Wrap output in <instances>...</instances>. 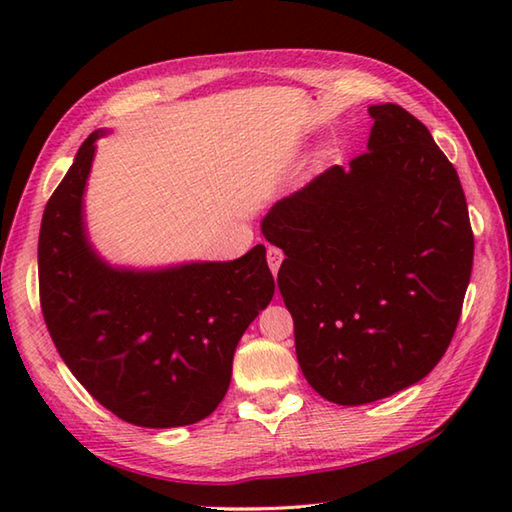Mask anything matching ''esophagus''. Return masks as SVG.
<instances>
[{"mask_svg": "<svg viewBox=\"0 0 512 512\" xmlns=\"http://www.w3.org/2000/svg\"><path fill=\"white\" fill-rule=\"evenodd\" d=\"M281 262H284V253H281V248L268 246V266H270V270H273V275L279 273Z\"/></svg>", "mask_w": 512, "mask_h": 512, "instance_id": "1", "label": "esophagus"}]
</instances>
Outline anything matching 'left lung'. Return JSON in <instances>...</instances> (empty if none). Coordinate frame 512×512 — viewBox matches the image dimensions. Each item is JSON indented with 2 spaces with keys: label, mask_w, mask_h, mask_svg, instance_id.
Returning <instances> with one entry per match:
<instances>
[{
  "label": "left lung",
  "mask_w": 512,
  "mask_h": 512,
  "mask_svg": "<svg viewBox=\"0 0 512 512\" xmlns=\"http://www.w3.org/2000/svg\"><path fill=\"white\" fill-rule=\"evenodd\" d=\"M365 154L268 211L277 286L310 387L367 405L418 383L447 352L473 268L458 171L400 105L369 107Z\"/></svg>",
  "instance_id": "1"
}]
</instances>
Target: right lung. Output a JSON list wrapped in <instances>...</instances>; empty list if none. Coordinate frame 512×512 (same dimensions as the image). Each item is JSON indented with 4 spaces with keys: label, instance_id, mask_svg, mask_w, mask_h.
<instances>
[{
    "label": "right lung",
    "instance_id": "obj_1",
    "mask_svg": "<svg viewBox=\"0 0 512 512\" xmlns=\"http://www.w3.org/2000/svg\"><path fill=\"white\" fill-rule=\"evenodd\" d=\"M99 136L85 138L43 211V319L63 363L114 416L147 429L184 427L220 405L235 347L275 295L266 248L151 273L101 262L81 217Z\"/></svg>",
    "mask_w": 512,
    "mask_h": 512
}]
</instances>
